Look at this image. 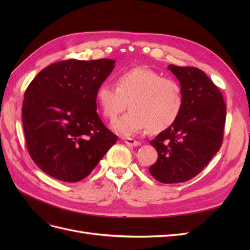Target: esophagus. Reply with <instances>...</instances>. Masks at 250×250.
I'll return each mask as SVG.
<instances>
[{
	"mask_svg": "<svg viewBox=\"0 0 250 250\" xmlns=\"http://www.w3.org/2000/svg\"><path fill=\"white\" fill-rule=\"evenodd\" d=\"M125 143L129 147H138V146H141V144H142L140 141H137L135 139H130V138H126L125 140Z\"/></svg>",
	"mask_w": 250,
	"mask_h": 250,
	"instance_id": "obj_1",
	"label": "esophagus"
}]
</instances>
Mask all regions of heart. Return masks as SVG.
Here are the masks:
<instances>
[{"label": "heart", "mask_w": 250, "mask_h": 250, "mask_svg": "<svg viewBox=\"0 0 250 250\" xmlns=\"http://www.w3.org/2000/svg\"><path fill=\"white\" fill-rule=\"evenodd\" d=\"M115 85L102 83L95 97L103 116L109 121L115 120L128 104L130 111L112 125L116 134L130 137L149 127L158 133L177 121L183 98L175 80L146 68H136L118 75Z\"/></svg>", "instance_id": "1"}]
</instances>
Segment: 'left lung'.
Wrapping results in <instances>:
<instances>
[{"instance_id":"8db88e82","label":"left lung","mask_w":250,"mask_h":250,"mask_svg":"<svg viewBox=\"0 0 250 250\" xmlns=\"http://www.w3.org/2000/svg\"><path fill=\"white\" fill-rule=\"evenodd\" d=\"M168 70L179 81L183 105L177 121L150 142L158 159L149 171L162 183H178L198 175L220 150L226 105L200 69L169 64Z\"/></svg>"}]
</instances>
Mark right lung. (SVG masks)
I'll list each match as a JSON object with an SVG mask.
<instances>
[{
  "instance_id": "obj_1",
  "label": "right lung",
  "mask_w": 250,
  "mask_h": 250,
  "mask_svg": "<svg viewBox=\"0 0 250 250\" xmlns=\"http://www.w3.org/2000/svg\"><path fill=\"white\" fill-rule=\"evenodd\" d=\"M114 63L110 59L58 62L39 72L26 90V145L49 176L64 182L84 179L116 143L96 112L95 97Z\"/></svg>"
}]
</instances>
